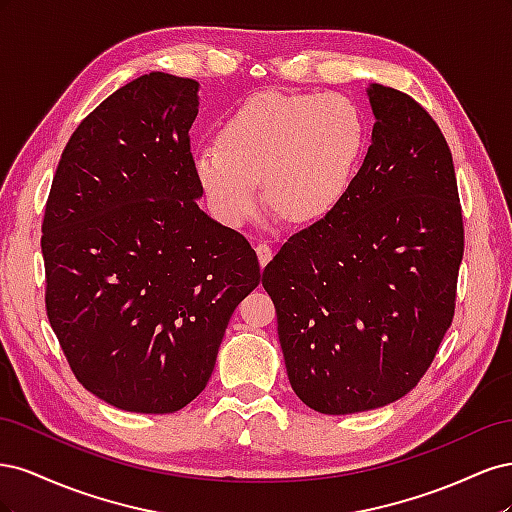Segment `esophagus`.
I'll use <instances>...</instances> for the list:
<instances>
[{
    "mask_svg": "<svg viewBox=\"0 0 512 512\" xmlns=\"http://www.w3.org/2000/svg\"><path fill=\"white\" fill-rule=\"evenodd\" d=\"M256 254H258L260 267H265L267 262L273 258V247H271L267 241H260V243L256 245Z\"/></svg>",
    "mask_w": 512,
    "mask_h": 512,
    "instance_id": "esophagus-1",
    "label": "esophagus"
}]
</instances>
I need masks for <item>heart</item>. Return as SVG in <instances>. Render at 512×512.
<instances>
[{
  "instance_id": "b5f03b06",
  "label": "heart",
  "mask_w": 512,
  "mask_h": 512,
  "mask_svg": "<svg viewBox=\"0 0 512 512\" xmlns=\"http://www.w3.org/2000/svg\"><path fill=\"white\" fill-rule=\"evenodd\" d=\"M218 149L194 156V173L215 218L239 228L269 203L292 222L331 213L348 192L365 147V121L339 94H277L243 102L218 132Z\"/></svg>"
}]
</instances>
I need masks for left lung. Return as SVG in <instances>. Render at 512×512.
<instances>
[{
	"mask_svg": "<svg viewBox=\"0 0 512 512\" xmlns=\"http://www.w3.org/2000/svg\"><path fill=\"white\" fill-rule=\"evenodd\" d=\"M376 123L339 205L262 271L292 391L316 412H365L421 382L451 327L463 258L453 153L404 91L367 89Z\"/></svg>",
	"mask_w": 512,
	"mask_h": 512,
	"instance_id": "left-lung-1",
	"label": "left lung"
}]
</instances>
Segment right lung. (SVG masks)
I'll list each match as a JSON object with an SVG mask.
<instances>
[{"label": "right lung", "instance_id": "obj_1", "mask_svg": "<svg viewBox=\"0 0 512 512\" xmlns=\"http://www.w3.org/2000/svg\"><path fill=\"white\" fill-rule=\"evenodd\" d=\"M196 91L164 72L117 89L72 132L44 207L46 316L74 378L128 412L198 397L260 284L250 241L196 203Z\"/></svg>", "mask_w": 512, "mask_h": 512}]
</instances>
